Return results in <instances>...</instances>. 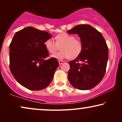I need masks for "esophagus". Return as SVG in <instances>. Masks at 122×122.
<instances>
[{
	"label": "esophagus",
	"mask_w": 122,
	"mask_h": 122,
	"mask_svg": "<svg viewBox=\"0 0 122 122\" xmlns=\"http://www.w3.org/2000/svg\"><path fill=\"white\" fill-rule=\"evenodd\" d=\"M59 61V64L60 65L61 64H62V63H63V61H61V60H59V61Z\"/></svg>",
	"instance_id": "esophagus-1"
}]
</instances>
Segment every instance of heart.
Instances as JSON below:
<instances>
[{"label":"heart","instance_id":"1","mask_svg":"<svg viewBox=\"0 0 122 122\" xmlns=\"http://www.w3.org/2000/svg\"><path fill=\"white\" fill-rule=\"evenodd\" d=\"M56 41L52 39H48L44 42V46L47 51L51 53H54L59 51L61 46V51L51 56L56 59H64L69 57L74 59L79 56L83 48L82 41L76 39L73 35L62 33L56 36Z\"/></svg>","mask_w":122,"mask_h":122}]
</instances>
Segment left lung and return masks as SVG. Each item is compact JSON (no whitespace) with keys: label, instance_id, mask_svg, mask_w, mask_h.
<instances>
[{"label":"left lung","instance_id":"left-lung-1","mask_svg":"<svg viewBox=\"0 0 122 122\" xmlns=\"http://www.w3.org/2000/svg\"><path fill=\"white\" fill-rule=\"evenodd\" d=\"M67 32L77 34L83 44L79 56L69 61L68 79L76 89H91L101 82L106 73L108 59L106 41L101 33L88 24L78 25Z\"/></svg>","mask_w":122,"mask_h":122}]
</instances>
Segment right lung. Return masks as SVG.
Segmentation results:
<instances>
[{
  "instance_id": "right-lung-1",
  "label": "right lung",
  "mask_w": 122,
  "mask_h": 122,
  "mask_svg": "<svg viewBox=\"0 0 122 122\" xmlns=\"http://www.w3.org/2000/svg\"><path fill=\"white\" fill-rule=\"evenodd\" d=\"M51 36L28 26L15 34L9 46L10 69L16 81L31 91L49 86L59 66L56 58L45 60L49 53L44 46Z\"/></svg>"
}]
</instances>
